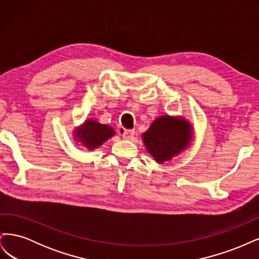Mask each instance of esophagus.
Returning a JSON list of instances; mask_svg holds the SVG:
<instances>
[{
	"label": "esophagus",
	"mask_w": 259,
	"mask_h": 259,
	"mask_svg": "<svg viewBox=\"0 0 259 259\" xmlns=\"http://www.w3.org/2000/svg\"><path fill=\"white\" fill-rule=\"evenodd\" d=\"M135 132L134 130H122L121 131V135L123 136L124 139H131L133 136H134Z\"/></svg>",
	"instance_id": "esophagus-1"
}]
</instances>
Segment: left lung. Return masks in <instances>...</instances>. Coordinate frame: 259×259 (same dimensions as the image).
Returning a JSON list of instances; mask_svg holds the SVG:
<instances>
[{
	"label": "left lung",
	"instance_id": "1",
	"mask_svg": "<svg viewBox=\"0 0 259 259\" xmlns=\"http://www.w3.org/2000/svg\"><path fill=\"white\" fill-rule=\"evenodd\" d=\"M190 122L179 116L161 115L155 119L144 134L147 151L160 164L169 161L186 150L192 142Z\"/></svg>",
	"mask_w": 259,
	"mask_h": 259
}]
</instances>
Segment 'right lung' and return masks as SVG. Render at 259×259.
I'll list each match as a JSON object with an SVG mask.
<instances>
[{"label":"right lung","instance_id":"add662e5","mask_svg":"<svg viewBox=\"0 0 259 259\" xmlns=\"http://www.w3.org/2000/svg\"><path fill=\"white\" fill-rule=\"evenodd\" d=\"M114 135L115 132L111 126L93 119L86 120L81 126L75 127L73 131L75 142L88 148L89 150L97 149Z\"/></svg>","mask_w":259,"mask_h":259}]
</instances>
